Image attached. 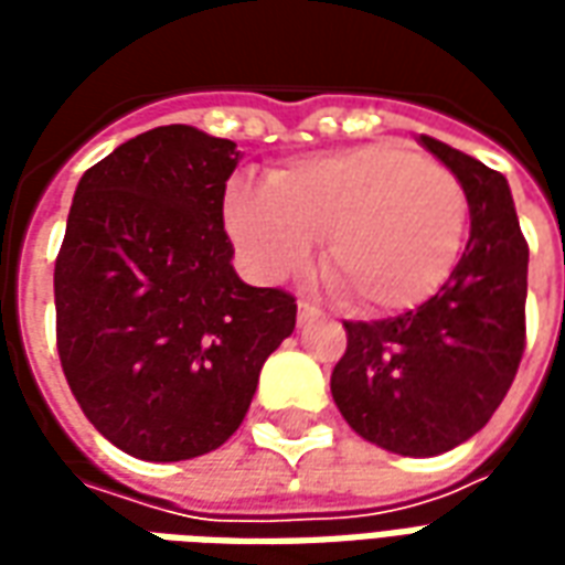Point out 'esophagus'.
I'll use <instances>...</instances> for the list:
<instances>
[{"mask_svg":"<svg viewBox=\"0 0 565 565\" xmlns=\"http://www.w3.org/2000/svg\"><path fill=\"white\" fill-rule=\"evenodd\" d=\"M318 315V308L311 306L308 299H299V323H306L308 318H315Z\"/></svg>","mask_w":565,"mask_h":565,"instance_id":"esophagus-1","label":"esophagus"}]
</instances>
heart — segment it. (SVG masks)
Masks as SVG:
<instances>
[{"mask_svg": "<svg viewBox=\"0 0 565 565\" xmlns=\"http://www.w3.org/2000/svg\"><path fill=\"white\" fill-rule=\"evenodd\" d=\"M223 217L263 281L306 269L323 238V275L344 306L387 315L420 306L454 275L469 196L415 150L360 145L281 166L269 190L235 181Z\"/></svg>", "mask_w": 565, "mask_h": 565, "instance_id": "b5f03b06", "label": "heart"}]
</instances>
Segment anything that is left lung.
<instances>
[{
    "mask_svg": "<svg viewBox=\"0 0 565 565\" xmlns=\"http://www.w3.org/2000/svg\"><path fill=\"white\" fill-rule=\"evenodd\" d=\"M469 196L472 233L457 269L424 306L344 320L330 379L354 433L403 457H436L472 438L505 399L526 348V263L509 181L469 153L420 136Z\"/></svg>",
    "mask_w": 565,
    "mask_h": 565,
    "instance_id": "obj_1",
    "label": "left lung"
}]
</instances>
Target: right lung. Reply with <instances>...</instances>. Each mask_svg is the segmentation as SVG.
Listing matches in <instances>:
<instances>
[{
	"instance_id": "add662e5",
	"label": "right lung",
	"mask_w": 565,
	"mask_h": 565,
	"mask_svg": "<svg viewBox=\"0 0 565 565\" xmlns=\"http://www.w3.org/2000/svg\"><path fill=\"white\" fill-rule=\"evenodd\" d=\"M235 141L184 124L124 141L78 181L54 266L72 396L129 457L221 448L245 420L296 299L233 269L223 193Z\"/></svg>"
}]
</instances>
